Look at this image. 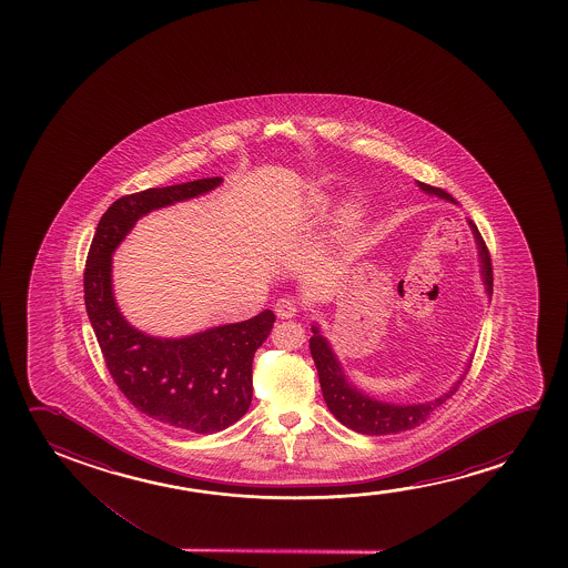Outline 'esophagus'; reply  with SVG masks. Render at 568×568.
Masks as SVG:
<instances>
[{
    "label": "esophagus",
    "mask_w": 568,
    "mask_h": 568,
    "mask_svg": "<svg viewBox=\"0 0 568 568\" xmlns=\"http://www.w3.org/2000/svg\"><path fill=\"white\" fill-rule=\"evenodd\" d=\"M296 312H298V303H296L295 298L285 296V298H280V301L275 303V314H277V318H293Z\"/></svg>",
    "instance_id": "1"
}]
</instances>
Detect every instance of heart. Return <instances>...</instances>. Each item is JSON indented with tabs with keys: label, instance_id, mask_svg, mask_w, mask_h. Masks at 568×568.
<instances>
[{
	"label": "heart",
	"instance_id": "1",
	"mask_svg": "<svg viewBox=\"0 0 568 568\" xmlns=\"http://www.w3.org/2000/svg\"><path fill=\"white\" fill-rule=\"evenodd\" d=\"M339 223H342L343 233H351V231H355L358 223H361V210H358L357 205H349V207H345V210L342 211V219H339Z\"/></svg>",
	"mask_w": 568,
	"mask_h": 568
}]
</instances>
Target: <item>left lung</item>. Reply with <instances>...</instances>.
I'll list each match as a JSON object with an SVG mask.
<instances>
[{"label": "left lung", "instance_id": "1", "mask_svg": "<svg viewBox=\"0 0 568 568\" xmlns=\"http://www.w3.org/2000/svg\"><path fill=\"white\" fill-rule=\"evenodd\" d=\"M417 186L427 194L438 195L446 202L456 203L454 197L446 194L440 187L428 186L425 182H417ZM469 226L474 231L475 242H477V248H479L485 291L490 296L493 295V265H490L489 250L485 246L481 233L477 231L474 221H469ZM312 334H314L311 337L312 358H314L316 368H318L320 386H322L327 409L334 413L335 419L339 420L342 425L355 430V433H361V435H396V433L419 427L420 423H425L428 415L435 412L436 407H440L448 397H452V394H456V389L466 376L464 374L452 386L450 392L436 397L433 402L409 405L386 404V402H378L374 397L366 396L361 389H357V386H353L347 381L339 361L335 357L334 349L329 347L326 337L320 334L318 326H312Z\"/></svg>", "mask_w": 568, "mask_h": 568}]
</instances>
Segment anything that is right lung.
Returning <instances> with one entry per match:
<instances>
[{
	"label": "right lung",
	"instance_id": "right-lung-1",
	"mask_svg": "<svg viewBox=\"0 0 568 568\" xmlns=\"http://www.w3.org/2000/svg\"><path fill=\"white\" fill-rule=\"evenodd\" d=\"M221 176L124 195L102 215L87 254V316L109 373L128 402L151 419L197 435L234 425L252 402V361L272 332L275 314L161 339L128 324L112 293V254L149 211L207 194Z\"/></svg>",
	"mask_w": 568,
	"mask_h": 568
}]
</instances>
